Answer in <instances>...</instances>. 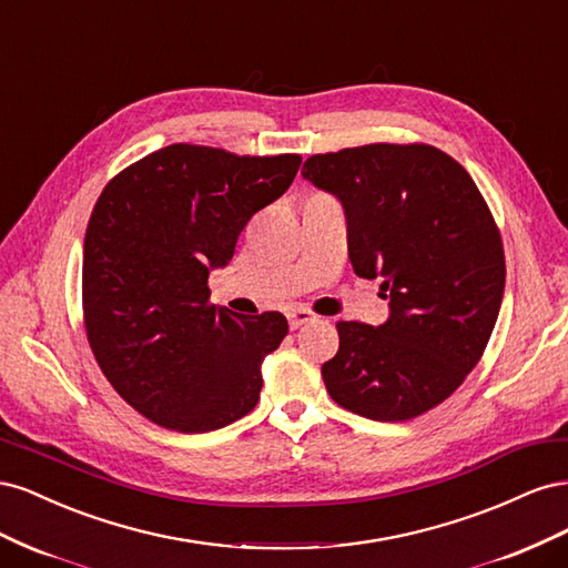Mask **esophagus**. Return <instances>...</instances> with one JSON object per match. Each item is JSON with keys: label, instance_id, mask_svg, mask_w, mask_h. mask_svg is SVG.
I'll use <instances>...</instances> for the list:
<instances>
[{"label": "esophagus", "instance_id": "34e87169", "mask_svg": "<svg viewBox=\"0 0 568 568\" xmlns=\"http://www.w3.org/2000/svg\"><path fill=\"white\" fill-rule=\"evenodd\" d=\"M286 317H288V326H291V329H301L303 324L317 320V315H313L311 311H305V307H294V311L286 313Z\"/></svg>", "mask_w": 568, "mask_h": 568}]
</instances>
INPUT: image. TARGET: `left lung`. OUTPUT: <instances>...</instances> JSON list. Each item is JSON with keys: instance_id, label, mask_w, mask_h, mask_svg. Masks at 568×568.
<instances>
[{"instance_id": "8db88e82", "label": "left lung", "mask_w": 568, "mask_h": 568, "mask_svg": "<svg viewBox=\"0 0 568 568\" xmlns=\"http://www.w3.org/2000/svg\"><path fill=\"white\" fill-rule=\"evenodd\" d=\"M301 175L346 213L355 274L382 280L388 320L338 322L322 365L332 398L374 422L436 407L486 351L505 294L500 232L478 186L428 144L317 153Z\"/></svg>"}]
</instances>
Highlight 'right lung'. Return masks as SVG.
<instances>
[{
    "label": "right lung",
    "instance_id": "right-lung-1",
    "mask_svg": "<svg viewBox=\"0 0 568 568\" xmlns=\"http://www.w3.org/2000/svg\"><path fill=\"white\" fill-rule=\"evenodd\" d=\"M301 165L170 144L101 192L82 253V311L92 353L120 398L170 432L205 434L255 407L263 359L288 332L280 313L211 305L246 222L277 201Z\"/></svg>",
    "mask_w": 568,
    "mask_h": 568
}]
</instances>
